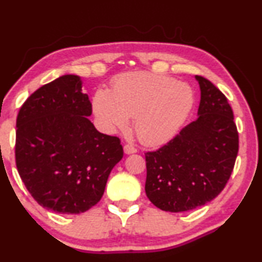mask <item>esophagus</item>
I'll list each match as a JSON object with an SVG mask.
<instances>
[{
    "label": "esophagus",
    "mask_w": 262,
    "mask_h": 262,
    "mask_svg": "<svg viewBox=\"0 0 262 262\" xmlns=\"http://www.w3.org/2000/svg\"><path fill=\"white\" fill-rule=\"evenodd\" d=\"M124 152L125 154H135V152H137V149L135 148V146H132L131 144H125L124 145Z\"/></svg>",
    "instance_id": "1"
}]
</instances>
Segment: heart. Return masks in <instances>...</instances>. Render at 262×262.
I'll return each mask as SVG.
<instances>
[{"label": "heart", "mask_w": 262, "mask_h": 262, "mask_svg": "<svg viewBox=\"0 0 262 262\" xmlns=\"http://www.w3.org/2000/svg\"><path fill=\"white\" fill-rule=\"evenodd\" d=\"M194 105V94L186 83L151 73H128L118 77L112 92L99 89L93 110L107 132L125 128L135 118L139 141L146 145L169 142L180 131Z\"/></svg>", "instance_id": "obj_1"}]
</instances>
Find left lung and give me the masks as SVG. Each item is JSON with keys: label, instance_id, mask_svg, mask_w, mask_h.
I'll return each instance as SVG.
<instances>
[{"label": "left lung", "instance_id": "left-lung-1", "mask_svg": "<svg viewBox=\"0 0 262 262\" xmlns=\"http://www.w3.org/2000/svg\"><path fill=\"white\" fill-rule=\"evenodd\" d=\"M198 119L156 151L145 152V193L159 209L184 212L205 205L227 185L238 152L228 99L203 76Z\"/></svg>", "mask_w": 262, "mask_h": 262}]
</instances>
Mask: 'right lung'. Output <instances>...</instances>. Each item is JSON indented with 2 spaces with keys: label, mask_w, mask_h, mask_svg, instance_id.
Instances as JSON below:
<instances>
[{
  "label": "right lung",
  "mask_w": 262,
  "mask_h": 262,
  "mask_svg": "<svg viewBox=\"0 0 262 262\" xmlns=\"http://www.w3.org/2000/svg\"><path fill=\"white\" fill-rule=\"evenodd\" d=\"M92 103L76 75L37 89L16 118L15 162L21 180L45 209L76 214L94 206L113 167L120 139L103 135L88 117Z\"/></svg>",
  "instance_id": "add662e5"
}]
</instances>
